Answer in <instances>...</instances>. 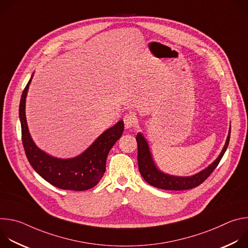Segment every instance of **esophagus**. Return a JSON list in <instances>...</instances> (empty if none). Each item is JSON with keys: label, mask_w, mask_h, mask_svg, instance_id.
I'll use <instances>...</instances> for the list:
<instances>
[{"label": "esophagus", "mask_w": 248, "mask_h": 248, "mask_svg": "<svg viewBox=\"0 0 248 248\" xmlns=\"http://www.w3.org/2000/svg\"><path fill=\"white\" fill-rule=\"evenodd\" d=\"M136 118L133 114L129 113V114H126L124 118V127L126 129H130L131 127H133L135 124H136Z\"/></svg>", "instance_id": "34e87169"}]
</instances>
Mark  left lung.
Masks as SVG:
<instances>
[{
	"instance_id": "1",
	"label": "left lung",
	"mask_w": 248,
	"mask_h": 248,
	"mask_svg": "<svg viewBox=\"0 0 248 248\" xmlns=\"http://www.w3.org/2000/svg\"><path fill=\"white\" fill-rule=\"evenodd\" d=\"M230 136H231V127L229 129V134L226 140V143L224 145V148L213 163L210 164L207 168H205L204 170H200L199 172L193 175L178 176V175L168 174L156 167L146 138L142 133L138 132L136 135V141H137V146H138L137 162H138L139 171L147 184L157 188L166 189V190H186V189L196 187L199 185H201L212 173V171L217 168L218 164L220 163L221 159L223 158L228 148V145L230 142Z\"/></svg>"
}]
</instances>
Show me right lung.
Listing matches in <instances>:
<instances>
[{"label":"right lung","mask_w":248,"mask_h":248,"mask_svg":"<svg viewBox=\"0 0 248 248\" xmlns=\"http://www.w3.org/2000/svg\"><path fill=\"white\" fill-rule=\"evenodd\" d=\"M32 78L33 75L22 92L19 103L22 143L30 165L46 182L61 189L83 191L94 187L104 175L106 160L111 148L124 132L123 120L106 129L78 156L67 159L51 156L35 144L27 125L25 102Z\"/></svg>","instance_id":"right-lung-1"}]
</instances>
